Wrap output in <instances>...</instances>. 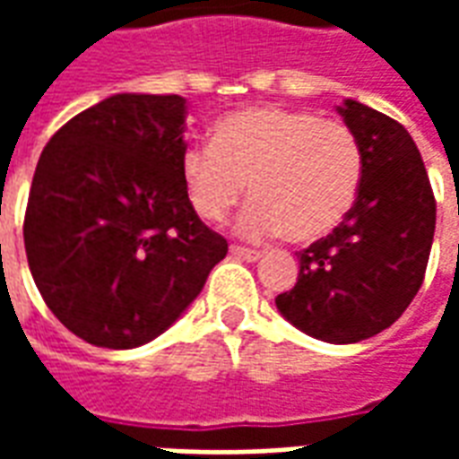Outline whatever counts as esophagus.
<instances>
[{"label":"esophagus","instance_id":"1","mask_svg":"<svg viewBox=\"0 0 459 459\" xmlns=\"http://www.w3.org/2000/svg\"><path fill=\"white\" fill-rule=\"evenodd\" d=\"M230 255L238 260H248V263H255L260 260V250L243 248V246H230Z\"/></svg>","mask_w":459,"mask_h":459}]
</instances>
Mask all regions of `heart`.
Segmentation results:
<instances>
[{
  "label": "heart",
  "mask_w": 459,
  "mask_h": 459,
  "mask_svg": "<svg viewBox=\"0 0 459 459\" xmlns=\"http://www.w3.org/2000/svg\"><path fill=\"white\" fill-rule=\"evenodd\" d=\"M181 181L191 209L221 221L246 191L255 196L236 230L260 240L285 233L295 243L327 236L354 209L364 154L344 122L309 110L258 105L213 125L211 144L181 152Z\"/></svg>",
  "instance_id": "obj_1"
}]
</instances>
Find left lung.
Segmentation results:
<instances>
[{"label":"left lung","mask_w":459,"mask_h":459,"mask_svg":"<svg viewBox=\"0 0 459 459\" xmlns=\"http://www.w3.org/2000/svg\"><path fill=\"white\" fill-rule=\"evenodd\" d=\"M337 113L361 144V189L339 229L299 250L298 282L275 305L309 337L356 344L391 327L423 285L435 199L403 125L351 98Z\"/></svg>","instance_id":"8db88e82"}]
</instances>
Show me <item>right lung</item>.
<instances>
[{
	"instance_id": "add662e5",
	"label": "right lung",
	"mask_w": 459,
	"mask_h": 459,
	"mask_svg": "<svg viewBox=\"0 0 459 459\" xmlns=\"http://www.w3.org/2000/svg\"><path fill=\"white\" fill-rule=\"evenodd\" d=\"M184 130L186 98L117 93L65 122L39 157L26 260L48 309L88 344L157 339L229 253L191 209Z\"/></svg>"
}]
</instances>
